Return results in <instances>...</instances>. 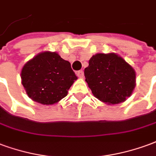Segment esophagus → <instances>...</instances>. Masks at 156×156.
Masks as SVG:
<instances>
[{"mask_svg":"<svg viewBox=\"0 0 156 156\" xmlns=\"http://www.w3.org/2000/svg\"><path fill=\"white\" fill-rule=\"evenodd\" d=\"M77 76H78L79 78H83L84 77V71L82 70L77 71Z\"/></svg>","mask_w":156,"mask_h":156,"instance_id":"1","label":"esophagus"}]
</instances>
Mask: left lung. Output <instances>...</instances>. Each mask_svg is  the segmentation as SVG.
Wrapping results in <instances>:
<instances>
[{
  "mask_svg": "<svg viewBox=\"0 0 156 156\" xmlns=\"http://www.w3.org/2000/svg\"><path fill=\"white\" fill-rule=\"evenodd\" d=\"M84 73L95 97L108 104L125 101L136 86L134 69L114 53L93 55Z\"/></svg>",
  "mask_w": 156,
  "mask_h": 156,
  "instance_id": "8db88e82",
  "label": "left lung"
}]
</instances>
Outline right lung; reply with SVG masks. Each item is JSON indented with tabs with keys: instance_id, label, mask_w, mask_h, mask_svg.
Listing matches in <instances>:
<instances>
[{
	"instance_id": "right-lung-1",
	"label": "right lung",
	"mask_w": 156,
	"mask_h": 156,
	"mask_svg": "<svg viewBox=\"0 0 156 156\" xmlns=\"http://www.w3.org/2000/svg\"><path fill=\"white\" fill-rule=\"evenodd\" d=\"M21 81L28 96L43 105H52L66 97L77 79L70 63L55 52L37 55L24 66Z\"/></svg>"
}]
</instances>
